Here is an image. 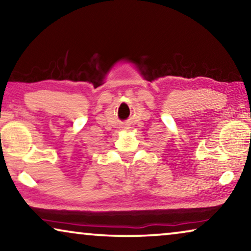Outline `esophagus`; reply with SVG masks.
I'll use <instances>...</instances> for the list:
<instances>
[{
  "label": "esophagus",
  "instance_id": "obj_1",
  "mask_svg": "<svg viewBox=\"0 0 251 251\" xmlns=\"http://www.w3.org/2000/svg\"><path fill=\"white\" fill-rule=\"evenodd\" d=\"M123 128H125V129H129V128H130V126H129L128 125H126L125 126H123Z\"/></svg>",
  "mask_w": 251,
  "mask_h": 251
}]
</instances>
